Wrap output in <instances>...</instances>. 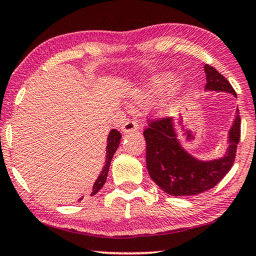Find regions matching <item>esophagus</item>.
Instances as JSON below:
<instances>
[{
	"instance_id": "1",
	"label": "esophagus",
	"mask_w": 256,
	"mask_h": 256,
	"mask_svg": "<svg viewBox=\"0 0 256 256\" xmlns=\"http://www.w3.org/2000/svg\"><path fill=\"white\" fill-rule=\"evenodd\" d=\"M139 128V123L138 120H126L122 126V131H123L124 134H128L131 132H136V130Z\"/></svg>"
}]
</instances>
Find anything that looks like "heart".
<instances>
[{"label":"heart","mask_w":256,"mask_h":256,"mask_svg":"<svg viewBox=\"0 0 256 256\" xmlns=\"http://www.w3.org/2000/svg\"><path fill=\"white\" fill-rule=\"evenodd\" d=\"M176 78L172 74H162L159 78H156V80H153L152 84L148 87V94L153 96H159L162 95L166 92H168L169 89L174 87L176 84ZM172 109L170 106H167L164 108L166 111H169Z\"/></svg>","instance_id":"1"}]
</instances>
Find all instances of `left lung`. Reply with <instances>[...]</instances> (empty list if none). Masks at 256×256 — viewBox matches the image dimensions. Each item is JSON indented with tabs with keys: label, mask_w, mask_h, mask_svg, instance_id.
<instances>
[{
	"label": "left lung",
	"mask_w": 256,
	"mask_h": 256,
	"mask_svg": "<svg viewBox=\"0 0 256 256\" xmlns=\"http://www.w3.org/2000/svg\"><path fill=\"white\" fill-rule=\"evenodd\" d=\"M205 90L225 92L236 97L231 84L210 64L204 66ZM240 114L228 131V148L219 159L202 161L183 148L170 117L152 120L144 131L146 166L150 178L172 196H194L214 188L232 168L240 140Z\"/></svg>",
	"instance_id": "left-lung-1"
}]
</instances>
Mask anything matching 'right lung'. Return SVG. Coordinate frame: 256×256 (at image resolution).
Instances as JSON below:
<instances>
[{"label":"right lung","mask_w":256,"mask_h":256,"mask_svg":"<svg viewBox=\"0 0 256 256\" xmlns=\"http://www.w3.org/2000/svg\"><path fill=\"white\" fill-rule=\"evenodd\" d=\"M120 138H122V134L120 131H117V130H111L109 136H108V139H106V164H104V167L102 169V172H100V174L98 175V178L94 183L92 186V194L90 195L94 196L96 195L97 192H100V189H102V186H104V183L106 181V176H108V172H109V167H110V164H111V160H112V156L114 152H116L118 146H120ZM81 200V198H80Z\"/></svg>","instance_id":"1"}]
</instances>
